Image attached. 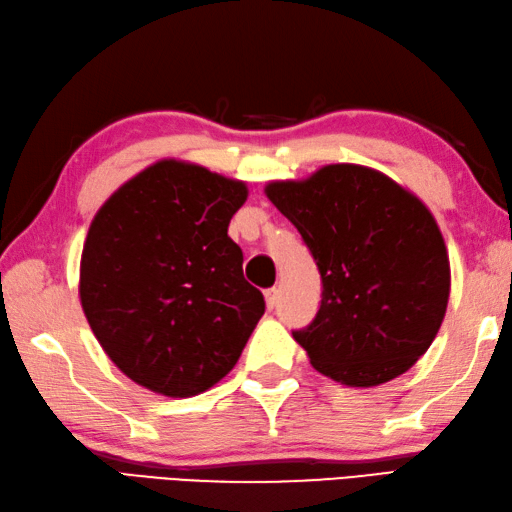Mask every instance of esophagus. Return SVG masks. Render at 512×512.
<instances>
[{"instance_id":"34e87169","label":"esophagus","mask_w":512,"mask_h":512,"mask_svg":"<svg viewBox=\"0 0 512 512\" xmlns=\"http://www.w3.org/2000/svg\"><path fill=\"white\" fill-rule=\"evenodd\" d=\"M276 298H278V289H276V287H269V289H265V303H267V310H274Z\"/></svg>"}]
</instances>
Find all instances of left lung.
<instances>
[{"label":"left lung","instance_id":"left-lung-1","mask_svg":"<svg viewBox=\"0 0 512 512\" xmlns=\"http://www.w3.org/2000/svg\"><path fill=\"white\" fill-rule=\"evenodd\" d=\"M265 196L318 265L323 298L294 332L316 372L374 388L408 372L435 341L450 298V258L426 202L383 171L336 162Z\"/></svg>","mask_w":512,"mask_h":512}]
</instances>
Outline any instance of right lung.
<instances>
[{
	"instance_id": "add662e5",
	"label": "right lung",
	"mask_w": 512,
	"mask_h": 512,
	"mask_svg": "<svg viewBox=\"0 0 512 512\" xmlns=\"http://www.w3.org/2000/svg\"><path fill=\"white\" fill-rule=\"evenodd\" d=\"M247 182L165 158L93 216L80 303L104 354L133 383L187 399L227 376L265 312L227 236Z\"/></svg>"
}]
</instances>
